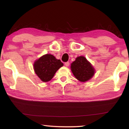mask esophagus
Returning a JSON list of instances; mask_svg holds the SVG:
<instances>
[{
  "label": "esophagus",
  "mask_w": 129,
  "mask_h": 129,
  "mask_svg": "<svg viewBox=\"0 0 129 129\" xmlns=\"http://www.w3.org/2000/svg\"><path fill=\"white\" fill-rule=\"evenodd\" d=\"M69 62H65V65L66 67H69Z\"/></svg>",
  "instance_id": "obj_1"
}]
</instances>
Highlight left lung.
I'll return each mask as SVG.
<instances>
[{
  "label": "left lung",
  "instance_id": "obj_1",
  "mask_svg": "<svg viewBox=\"0 0 129 129\" xmlns=\"http://www.w3.org/2000/svg\"><path fill=\"white\" fill-rule=\"evenodd\" d=\"M71 71L73 75L81 82H86L94 75L95 69L86 58L79 56L71 64Z\"/></svg>",
  "mask_w": 129,
  "mask_h": 129
}]
</instances>
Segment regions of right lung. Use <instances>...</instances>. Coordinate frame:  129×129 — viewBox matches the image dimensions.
Returning <instances> with one entry per match:
<instances>
[{"instance_id": "obj_1", "label": "right lung", "mask_w": 129, "mask_h": 129, "mask_svg": "<svg viewBox=\"0 0 129 129\" xmlns=\"http://www.w3.org/2000/svg\"><path fill=\"white\" fill-rule=\"evenodd\" d=\"M63 65V63L52 54H47L35 61L34 68L40 80L46 82L53 77L57 70Z\"/></svg>"}]
</instances>
